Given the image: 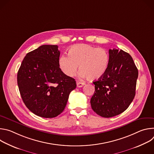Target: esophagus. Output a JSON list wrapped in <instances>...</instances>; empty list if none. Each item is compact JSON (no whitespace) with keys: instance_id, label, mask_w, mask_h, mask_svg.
<instances>
[{"instance_id":"obj_1","label":"esophagus","mask_w":154,"mask_h":154,"mask_svg":"<svg viewBox=\"0 0 154 154\" xmlns=\"http://www.w3.org/2000/svg\"><path fill=\"white\" fill-rule=\"evenodd\" d=\"M76 83H77V87H79V88H81L83 86H84V85H85V83H83V82H79V81H77Z\"/></svg>"}]
</instances>
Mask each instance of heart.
<instances>
[{"label": "heart", "instance_id": "heart-1", "mask_svg": "<svg viewBox=\"0 0 154 154\" xmlns=\"http://www.w3.org/2000/svg\"><path fill=\"white\" fill-rule=\"evenodd\" d=\"M108 51L89 45H77L69 49L68 55H62L58 60L61 71L68 77L75 75L79 65L80 75L94 80L101 77L109 64Z\"/></svg>", "mask_w": 154, "mask_h": 154}]
</instances>
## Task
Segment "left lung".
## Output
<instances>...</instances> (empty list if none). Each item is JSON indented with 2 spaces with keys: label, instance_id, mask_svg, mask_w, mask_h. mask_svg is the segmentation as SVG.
Segmentation results:
<instances>
[{
  "label": "left lung",
  "instance_id": "8db88e82",
  "mask_svg": "<svg viewBox=\"0 0 154 154\" xmlns=\"http://www.w3.org/2000/svg\"><path fill=\"white\" fill-rule=\"evenodd\" d=\"M109 64L105 74L93 82L91 99L93 111L103 118L124 112L135 96L138 71L133 58L122 50H109Z\"/></svg>",
  "mask_w": 154,
  "mask_h": 154
}]
</instances>
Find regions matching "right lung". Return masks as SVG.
Returning <instances> with one entry per match:
<instances>
[{"label": "right lung", "mask_w": 154, "mask_h": 154, "mask_svg": "<svg viewBox=\"0 0 154 154\" xmlns=\"http://www.w3.org/2000/svg\"><path fill=\"white\" fill-rule=\"evenodd\" d=\"M57 45H42L26 55L17 72L19 92L26 106L35 115L52 118L61 114L75 79L60 69Z\"/></svg>", "instance_id": "1"}]
</instances>
